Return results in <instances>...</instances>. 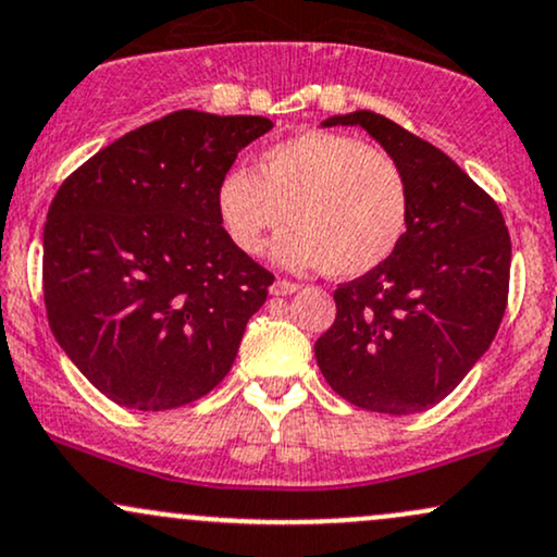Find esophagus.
Instances as JSON below:
<instances>
[{
    "instance_id": "1",
    "label": "esophagus",
    "mask_w": 557,
    "mask_h": 557,
    "mask_svg": "<svg viewBox=\"0 0 557 557\" xmlns=\"http://www.w3.org/2000/svg\"><path fill=\"white\" fill-rule=\"evenodd\" d=\"M299 292V284H294V281H286V278H276L271 284V294L273 297H289V294Z\"/></svg>"
}]
</instances>
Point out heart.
<instances>
[{"label": "heart", "mask_w": 557, "mask_h": 557, "mask_svg": "<svg viewBox=\"0 0 557 557\" xmlns=\"http://www.w3.org/2000/svg\"><path fill=\"white\" fill-rule=\"evenodd\" d=\"M215 213L237 250L255 255L265 237L289 268H325L355 278L391 258L409 224L401 169L351 135L307 129L263 150L258 172L234 166L215 187Z\"/></svg>", "instance_id": "obj_1"}]
</instances>
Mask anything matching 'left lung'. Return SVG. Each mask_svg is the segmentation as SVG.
Segmentation results:
<instances>
[{
    "label": "left lung",
    "instance_id": "obj_1",
    "mask_svg": "<svg viewBox=\"0 0 557 557\" xmlns=\"http://www.w3.org/2000/svg\"><path fill=\"white\" fill-rule=\"evenodd\" d=\"M359 124L401 169L409 224L391 258L333 292L336 320L315 342L338 396L381 414L441 404L493 344L508 302L511 237L503 213L456 161L375 111Z\"/></svg>",
    "mask_w": 557,
    "mask_h": 557
}]
</instances>
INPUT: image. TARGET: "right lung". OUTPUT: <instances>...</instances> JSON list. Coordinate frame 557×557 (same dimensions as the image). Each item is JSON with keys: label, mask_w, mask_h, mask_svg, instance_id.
Returning a JSON list of instances; mask_svg holds the SVG:
<instances>
[{"label": "right lung", "mask_w": 557, "mask_h": 557, "mask_svg": "<svg viewBox=\"0 0 557 557\" xmlns=\"http://www.w3.org/2000/svg\"><path fill=\"white\" fill-rule=\"evenodd\" d=\"M265 116L182 109L101 148L57 189L44 305L75 368L114 404L185 407L232 370L273 273L237 250L215 187Z\"/></svg>", "instance_id": "1"}]
</instances>
